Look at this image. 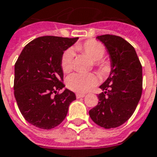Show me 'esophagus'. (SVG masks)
Masks as SVG:
<instances>
[{"mask_svg":"<svg viewBox=\"0 0 157 157\" xmlns=\"http://www.w3.org/2000/svg\"><path fill=\"white\" fill-rule=\"evenodd\" d=\"M75 96H76V98H82V97H84L85 94H83V93H76V94H75Z\"/></svg>","mask_w":157,"mask_h":157,"instance_id":"1","label":"esophagus"}]
</instances>
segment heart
Returning a JSON list of instances; mask_svg holds the SVG:
<instances>
[{
  "label": "heart",
  "mask_w": 157,
  "mask_h": 157,
  "mask_svg": "<svg viewBox=\"0 0 157 157\" xmlns=\"http://www.w3.org/2000/svg\"><path fill=\"white\" fill-rule=\"evenodd\" d=\"M75 49L81 51L94 61L95 67L103 75H106L111 71V62L102 59L105 55V48L101 43L95 40H88L82 44L75 46ZM73 52L67 50L61 57V67L64 72L68 73L72 70ZM97 83V77L92 73H73L67 78V86L70 90L85 93L93 88Z\"/></svg>",
  "instance_id": "b5f03b06"
}]
</instances>
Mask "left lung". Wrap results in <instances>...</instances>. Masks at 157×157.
<instances>
[{"instance_id":"left-lung-1","label":"left lung","mask_w":157,"mask_h":157,"mask_svg":"<svg viewBox=\"0 0 157 157\" xmlns=\"http://www.w3.org/2000/svg\"><path fill=\"white\" fill-rule=\"evenodd\" d=\"M110 55V75L100 88L99 102L89 111L91 120L105 129L121 126L134 113L142 93V67L134 47L122 37H96Z\"/></svg>"}]
</instances>
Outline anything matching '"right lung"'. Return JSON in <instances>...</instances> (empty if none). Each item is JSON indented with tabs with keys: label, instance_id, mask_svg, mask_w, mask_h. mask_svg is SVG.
Returning <instances> with one entry per match:
<instances>
[{
	"label": "right lung",
	"instance_id": "1",
	"mask_svg": "<svg viewBox=\"0 0 157 157\" xmlns=\"http://www.w3.org/2000/svg\"><path fill=\"white\" fill-rule=\"evenodd\" d=\"M78 37L40 36L24 47L15 64L14 95L21 113L31 125L50 130L66 118L74 92L65 89L61 67L64 52Z\"/></svg>",
	"mask_w": 157,
	"mask_h": 157
}]
</instances>
